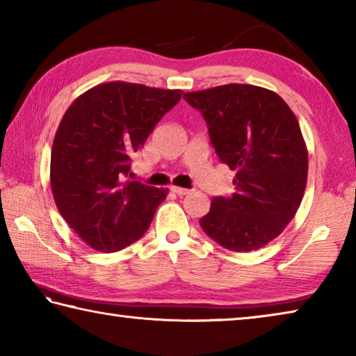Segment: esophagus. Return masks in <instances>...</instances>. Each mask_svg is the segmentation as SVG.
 Returning a JSON list of instances; mask_svg holds the SVG:
<instances>
[{"instance_id": "1", "label": "esophagus", "mask_w": 356, "mask_h": 356, "mask_svg": "<svg viewBox=\"0 0 356 356\" xmlns=\"http://www.w3.org/2000/svg\"><path fill=\"white\" fill-rule=\"evenodd\" d=\"M171 190L176 193V195H179V196H185V195H188V193H191V190L182 188V186H176V185H172Z\"/></svg>"}]
</instances>
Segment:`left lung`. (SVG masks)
Listing matches in <instances>:
<instances>
[{"label": "left lung", "mask_w": 356, "mask_h": 356, "mask_svg": "<svg viewBox=\"0 0 356 356\" xmlns=\"http://www.w3.org/2000/svg\"><path fill=\"white\" fill-rule=\"evenodd\" d=\"M202 113L216 155L236 171V193L216 196L200 220L210 238L246 252L272 242L292 221L308 180V147L278 94L231 83L185 92Z\"/></svg>", "instance_id": "obj_1"}]
</instances>
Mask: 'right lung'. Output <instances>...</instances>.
<instances>
[{
	"label": "right lung",
	"mask_w": 356,
	"mask_h": 356,
	"mask_svg": "<svg viewBox=\"0 0 356 356\" xmlns=\"http://www.w3.org/2000/svg\"><path fill=\"white\" fill-rule=\"evenodd\" d=\"M182 97L180 89L110 81L72 102L51 147L56 207L84 243L114 252L144 236L166 188L124 180L131 155Z\"/></svg>",
	"instance_id": "obj_1"
}]
</instances>
